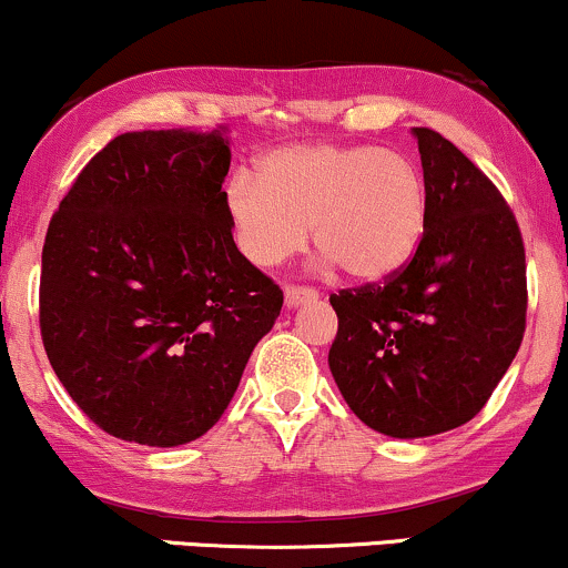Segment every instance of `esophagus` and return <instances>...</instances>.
Instances as JSON below:
<instances>
[{"label": "esophagus", "instance_id": "1", "mask_svg": "<svg viewBox=\"0 0 568 568\" xmlns=\"http://www.w3.org/2000/svg\"><path fill=\"white\" fill-rule=\"evenodd\" d=\"M313 300H318V292L311 290V286H286L284 290V303L286 308H297V305L303 303H313Z\"/></svg>", "mask_w": 568, "mask_h": 568}]
</instances>
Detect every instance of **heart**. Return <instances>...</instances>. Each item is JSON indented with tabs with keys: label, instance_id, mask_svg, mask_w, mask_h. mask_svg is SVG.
<instances>
[{
	"label": "heart",
	"instance_id": "heart-1",
	"mask_svg": "<svg viewBox=\"0 0 568 568\" xmlns=\"http://www.w3.org/2000/svg\"><path fill=\"white\" fill-rule=\"evenodd\" d=\"M233 239L257 268L313 242L353 282H383L415 255L425 229L417 164L375 145H295L260 159L225 191Z\"/></svg>",
	"mask_w": 568,
	"mask_h": 568
}]
</instances>
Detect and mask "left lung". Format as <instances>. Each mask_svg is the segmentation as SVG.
Listing matches in <instances>:
<instances>
[{
	"label": "left lung",
	"instance_id": "obj_1",
	"mask_svg": "<svg viewBox=\"0 0 568 568\" xmlns=\"http://www.w3.org/2000/svg\"><path fill=\"white\" fill-rule=\"evenodd\" d=\"M425 229L383 284L339 290L329 369L362 423L423 438L470 423L526 329L521 229L497 185L430 126H415Z\"/></svg>",
	"mask_w": 568,
	"mask_h": 568
}]
</instances>
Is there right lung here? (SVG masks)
I'll use <instances>...</instances> for the list:
<instances>
[{"instance_id":"right-lung-1","label":"right lung","mask_w":568,"mask_h":568,"mask_svg":"<svg viewBox=\"0 0 568 568\" xmlns=\"http://www.w3.org/2000/svg\"><path fill=\"white\" fill-rule=\"evenodd\" d=\"M223 132L145 130L87 162L47 229L39 329L100 430L178 446L217 423L284 292L239 252Z\"/></svg>"}]
</instances>
